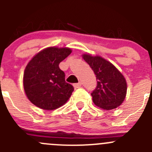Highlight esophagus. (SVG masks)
Instances as JSON below:
<instances>
[{"mask_svg":"<svg viewBox=\"0 0 152 152\" xmlns=\"http://www.w3.org/2000/svg\"><path fill=\"white\" fill-rule=\"evenodd\" d=\"M73 86H74V87H75V88H79V87H82V83H81V82H79V83H76V84H75V85H73Z\"/></svg>","mask_w":152,"mask_h":152,"instance_id":"1","label":"esophagus"}]
</instances>
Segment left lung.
<instances>
[{
    "label": "left lung",
    "instance_id": "obj_1",
    "mask_svg": "<svg viewBox=\"0 0 152 152\" xmlns=\"http://www.w3.org/2000/svg\"><path fill=\"white\" fill-rule=\"evenodd\" d=\"M82 57L93 69L98 80L96 88L91 93L93 103L107 110L119 107L125 99L127 90L123 74L101 56L83 54Z\"/></svg>",
    "mask_w": 152,
    "mask_h": 152
}]
</instances>
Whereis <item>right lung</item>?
Returning a JSON list of instances; mask_svg holds the SVG:
<instances>
[{
    "label": "right lung",
    "mask_w": 152,
    "mask_h": 152,
    "mask_svg": "<svg viewBox=\"0 0 152 152\" xmlns=\"http://www.w3.org/2000/svg\"><path fill=\"white\" fill-rule=\"evenodd\" d=\"M71 52L68 48L49 47L31 59L24 71L23 87L33 104L53 110L66 103L74 89L65 82L59 65Z\"/></svg>",
    "instance_id": "1"
}]
</instances>
